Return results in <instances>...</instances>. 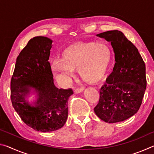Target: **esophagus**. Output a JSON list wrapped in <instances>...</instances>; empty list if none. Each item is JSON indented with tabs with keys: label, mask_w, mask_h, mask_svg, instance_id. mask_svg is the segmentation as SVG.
Segmentation results:
<instances>
[{
	"label": "esophagus",
	"mask_w": 154,
	"mask_h": 154,
	"mask_svg": "<svg viewBox=\"0 0 154 154\" xmlns=\"http://www.w3.org/2000/svg\"><path fill=\"white\" fill-rule=\"evenodd\" d=\"M83 90H84V88H77V89H75L74 92H75V94H79V93L82 92Z\"/></svg>",
	"instance_id": "34e87169"
}]
</instances>
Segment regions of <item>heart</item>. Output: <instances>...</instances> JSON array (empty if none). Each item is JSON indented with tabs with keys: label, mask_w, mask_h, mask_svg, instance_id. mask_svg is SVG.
<instances>
[{
	"label": "heart",
	"mask_w": 154,
	"mask_h": 154,
	"mask_svg": "<svg viewBox=\"0 0 154 154\" xmlns=\"http://www.w3.org/2000/svg\"><path fill=\"white\" fill-rule=\"evenodd\" d=\"M111 49L102 41L79 42L72 44L62 52V59L51 62L53 71L65 78L73 76L78 69L80 77L95 83L105 77L111 60Z\"/></svg>",
	"instance_id": "1"
}]
</instances>
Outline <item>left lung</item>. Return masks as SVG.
<instances>
[{"label": "left lung", "mask_w": 154, "mask_h": 154, "mask_svg": "<svg viewBox=\"0 0 154 154\" xmlns=\"http://www.w3.org/2000/svg\"><path fill=\"white\" fill-rule=\"evenodd\" d=\"M111 42L115 54L113 71L100 90L96 116L107 123L126 120L139 111L147 85L145 64L137 48L119 30L96 35Z\"/></svg>", "instance_id": "8db88e82"}]
</instances>
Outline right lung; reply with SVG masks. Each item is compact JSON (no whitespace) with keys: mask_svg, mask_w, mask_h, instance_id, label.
I'll return each mask as SVG.
<instances>
[{"mask_svg":"<svg viewBox=\"0 0 154 154\" xmlns=\"http://www.w3.org/2000/svg\"><path fill=\"white\" fill-rule=\"evenodd\" d=\"M53 41L35 36L17 56L11 81V100L22 121L36 131H55L64 126L68 118V100L72 89H58L54 83L49 62ZM36 94L29 103L27 98Z\"/></svg>","mask_w":154,"mask_h":154,"instance_id":"1","label":"right lung"}]
</instances>
